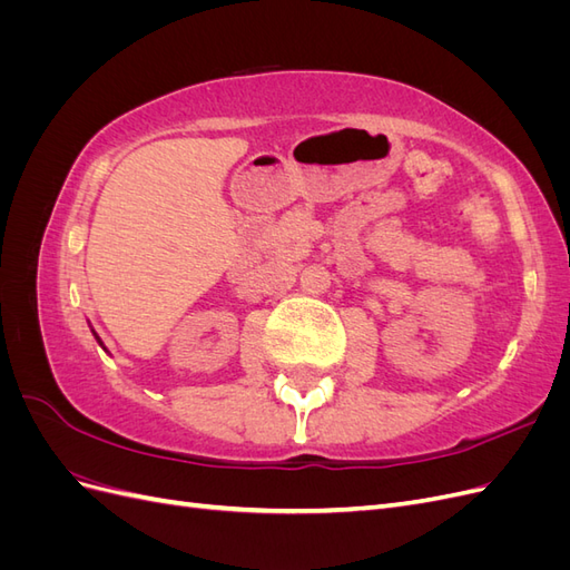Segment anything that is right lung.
<instances>
[{"instance_id":"obj_1","label":"right lung","mask_w":570,"mask_h":570,"mask_svg":"<svg viewBox=\"0 0 570 570\" xmlns=\"http://www.w3.org/2000/svg\"><path fill=\"white\" fill-rule=\"evenodd\" d=\"M95 337H97V333H95ZM97 340H99V337H97ZM99 344H101V342H99Z\"/></svg>"}]
</instances>
